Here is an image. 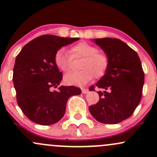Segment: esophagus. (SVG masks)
I'll return each mask as SVG.
<instances>
[{
    "mask_svg": "<svg viewBox=\"0 0 157 157\" xmlns=\"http://www.w3.org/2000/svg\"><path fill=\"white\" fill-rule=\"evenodd\" d=\"M88 92H89V89H84V88H83V89H82V94H87Z\"/></svg>",
    "mask_w": 157,
    "mask_h": 157,
    "instance_id": "34e87169",
    "label": "esophagus"
}]
</instances>
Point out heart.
Wrapping results in <instances>:
<instances>
[{"instance_id":"b5f03b06","label":"heart","mask_w":157,"mask_h":157,"mask_svg":"<svg viewBox=\"0 0 157 157\" xmlns=\"http://www.w3.org/2000/svg\"><path fill=\"white\" fill-rule=\"evenodd\" d=\"M71 57L64 51L60 49L55 55V63L59 69L68 71L71 68V58L82 57L80 65L81 71H71L64 76V82L67 85L84 86L96 77H101L105 75L109 66V60L104 53L98 52L96 46L86 42H80L70 48Z\"/></svg>"}]
</instances>
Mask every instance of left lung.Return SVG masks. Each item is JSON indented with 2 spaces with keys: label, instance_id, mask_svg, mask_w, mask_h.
<instances>
[{
  "label": "left lung",
  "instance_id": "obj_1",
  "mask_svg": "<svg viewBox=\"0 0 157 157\" xmlns=\"http://www.w3.org/2000/svg\"><path fill=\"white\" fill-rule=\"evenodd\" d=\"M109 60L105 75L97 82L100 100L89 106L98 122L117 124L132 115L141 100L145 75L140 57L125 43L117 38L93 39ZM94 91V86L91 88Z\"/></svg>",
  "mask_w": 157,
  "mask_h": 157
}]
</instances>
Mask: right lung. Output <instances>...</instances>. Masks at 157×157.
I'll return each instance as SVG.
<instances>
[{
	"label": "right lung",
	"instance_id": "right-lung-1",
	"mask_svg": "<svg viewBox=\"0 0 157 157\" xmlns=\"http://www.w3.org/2000/svg\"><path fill=\"white\" fill-rule=\"evenodd\" d=\"M79 37H61L53 35L40 36L25 45L16 57L13 83L17 104L32 122L49 125L64 116L68 99L79 95L75 86H60L63 75L55 63V55L63 46Z\"/></svg>",
	"mask_w": 157,
	"mask_h": 157
}]
</instances>
